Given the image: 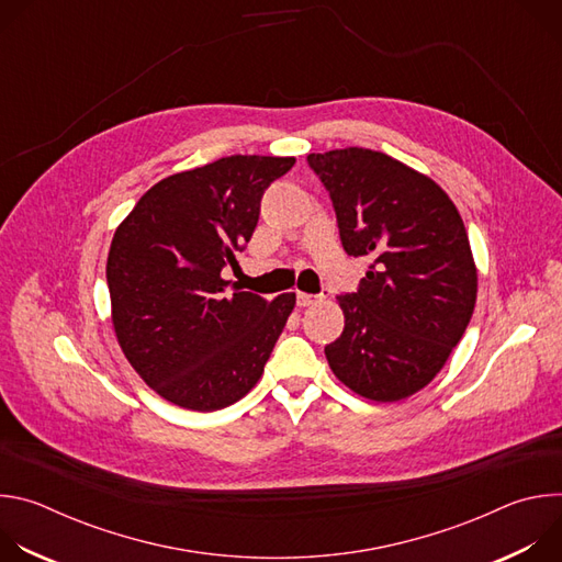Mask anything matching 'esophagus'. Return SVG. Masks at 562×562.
<instances>
[{"label":"esophagus","instance_id":"obj_1","mask_svg":"<svg viewBox=\"0 0 562 562\" xmlns=\"http://www.w3.org/2000/svg\"><path fill=\"white\" fill-rule=\"evenodd\" d=\"M317 300H323V295H317V293H304V291H297V293H295L297 306H311V304H315Z\"/></svg>","mask_w":562,"mask_h":562}]
</instances>
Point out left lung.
<instances>
[{
	"mask_svg": "<svg viewBox=\"0 0 562 562\" xmlns=\"http://www.w3.org/2000/svg\"><path fill=\"white\" fill-rule=\"evenodd\" d=\"M327 189L340 243L369 258L358 291L338 295L345 331L325 347L351 391L393 403L427 386L460 342L477 276L462 217L427 176L369 148L306 155Z\"/></svg>",
	"mask_w": 562,
	"mask_h": 562,
	"instance_id": "8db88e82",
	"label": "left lung"
}]
</instances>
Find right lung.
Masks as SVG:
<instances>
[{
	"label": "right lung",
	"mask_w": 562,
	"mask_h": 562,
	"mask_svg": "<svg viewBox=\"0 0 562 562\" xmlns=\"http://www.w3.org/2000/svg\"><path fill=\"white\" fill-rule=\"evenodd\" d=\"M293 157L231 155L150 187L117 226L106 282L117 342L169 403L217 412L245 397L293 311L295 293L267 300L228 291L260 220L265 191Z\"/></svg>",
	"instance_id": "obj_1"
}]
</instances>
